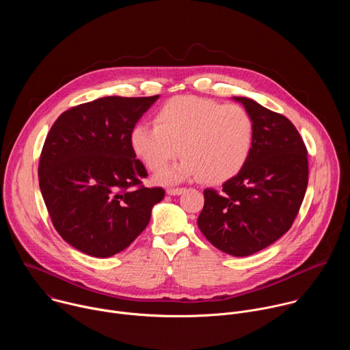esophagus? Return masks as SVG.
I'll return each instance as SVG.
<instances>
[{"label": "esophagus", "instance_id": "1", "mask_svg": "<svg viewBox=\"0 0 350 350\" xmlns=\"http://www.w3.org/2000/svg\"><path fill=\"white\" fill-rule=\"evenodd\" d=\"M184 191H185V188H167V189H166L167 195H180V193H183Z\"/></svg>", "mask_w": 350, "mask_h": 350}]
</instances>
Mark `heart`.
<instances>
[{
  "label": "heart",
  "mask_w": 350,
  "mask_h": 350,
  "mask_svg": "<svg viewBox=\"0 0 350 350\" xmlns=\"http://www.w3.org/2000/svg\"><path fill=\"white\" fill-rule=\"evenodd\" d=\"M254 137V120L245 108L180 95L158 111L155 123H138L130 141L134 154L152 172L166 167L181 151L183 161L159 174L165 183L201 176L217 184L245 166Z\"/></svg>",
  "instance_id": "heart-1"
}]
</instances>
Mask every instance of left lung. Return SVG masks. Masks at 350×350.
I'll use <instances>...</instances> for the list:
<instances>
[{"mask_svg":"<svg viewBox=\"0 0 350 350\" xmlns=\"http://www.w3.org/2000/svg\"><path fill=\"white\" fill-rule=\"evenodd\" d=\"M234 99L254 120L252 152L221 191H204L198 227L221 252L243 258L291 228L305 198L309 166L305 142L291 120L251 98Z\"/></svg>","mask_w":350,"mask_h":350,"instance_id":"left-lung-1","label":"left lung"}]
</instances>
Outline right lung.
Instances as JSON below:
<instances>
[{
  "label": "right lung",
  "instance_id": "right-lung-1",
  "mask_svg": "<svg viewBox=\"0 0 350 350\" xmlns=\"http://www.w3.org/2000/svg\"><path fill=\"white\" fill-rule=\"evenodd\" d=\"M154 96H104L64 112L49 130L38 183L58 234L77 251L109 258L148 226L163 188H146L131 131Z\"/></svg>",
  "mask_w": 350,
  "mask_h": 350
}]
</instances>
